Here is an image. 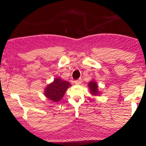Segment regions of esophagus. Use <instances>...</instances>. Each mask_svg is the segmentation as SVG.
Listing matches in <instances>:
<instances>
[{
	"mask_svg": "<svg viewBox=\"0 0 146 146\" xmlns=\"http://www.w3.org/2000/svg\"><path fill=\"white\" fill-rule=\"evenodd\" d=\"M82 78H79L78 80H75V84H80L82 83Z\"/></svg>",
	"mask_w": 146,
	"mask_h": 146,
	"instance_id": "esophagus-1",
	"label": "esophagus"
}]
</instances>
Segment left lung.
Here are the masks:
<instances>
[{"label":"left lung","mask_w":146,"mask_h":146,"mask_svg":"<svg viewBox=\"0 0 146 146\" xmlns=\"http://www.w3.org/2000/svg\"><path fill=\"white\" fill-rule=\"evenodd\" d=\"M88 87H89L90 92L93 95L97 96L100 94V91L98 90V85L95 81H90L88 84Z\"/></svg>","instance_id":"8db88e82"}]
</instances>
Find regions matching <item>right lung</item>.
<instances>
[{"label":"right lung","mask_w":146,"mask_h":146,"mask_svg":"<svg viewBox=\"0 0 146 146\" xmlns=\"http://www.w3.org/2000/svg\"><path fill=\"white\" fill-rule=\"evenodd\" d=\"M69 82L56 78L53 82L47 85L44 89V95L46 98L53 102H58L62 99L66 90L71 86Z\"/></svg>","instance_id":"1"}]
</instances>
